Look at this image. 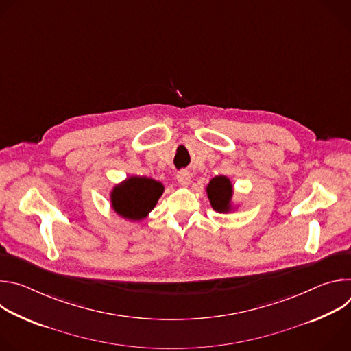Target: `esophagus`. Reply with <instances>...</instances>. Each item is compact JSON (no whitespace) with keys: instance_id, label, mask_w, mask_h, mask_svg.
Instances as JSON below:
<instances>
[{"instance_id":"1","label":"esophagus","mask_w":351,"mask_h":351,"mask_svg":"<svg viewBox=\"0 0 351 351\" xmlns=\"http://www.w3.org/2000/svg\"><path fill=\"white\" fill-rule=\"evenodd\" d=\"M176 179H178L179 184L187 186L189 182H190V179H191V173H190L187 169H180V171H178V173H176Z\"/></svg>"}]
</instances>
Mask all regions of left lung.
Here are the masks:
<instances>
[{
    "mask_svg": "<svg viewBox=\"0 0 351 351\" xmlns=\"http://www.w3.org/2000/svg\"><path fill=\"white\" fill-rule=\"evenodd\" d=\"M208 198L215 211L226 213L232 198V184L226 176H215L207 187Z\"/></svg>",
    "mask_w": 351,
    "mask_h": 351,
    "instance_id": "obj_1",
    "label": "left lung"
}]
</instances>
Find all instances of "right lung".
Wrapping results in <instances>:
<instances>
[{"mask_svg":"<svg viewBox=\"0 0 351 351\" xmlns=\"http://www.w3.org/2000/svg\"><path fill=\"white\" fill-rule=\"evenodd\" d=\"M164 191L160 182L133 176L112 191V207L123 218L138 221L152 211Z\"/></svg>","mask_w":351,"mask_h":351,"instance_id":"add662e5","label":"right lung"}]
</instances>
